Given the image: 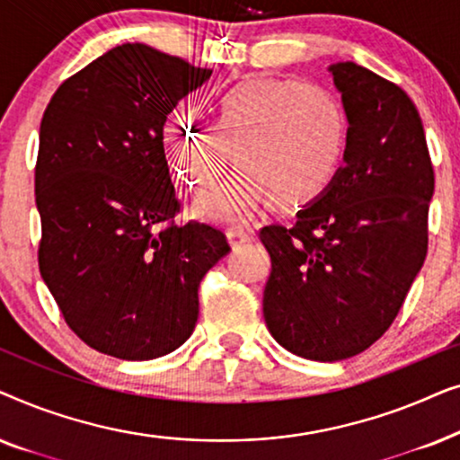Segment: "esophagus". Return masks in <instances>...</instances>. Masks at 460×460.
Here are the masks:
<instances>
[{
    "mask_svg": "<svg viewBox=\"0 0 460 460\" xmlns=\"http://www.w3.org/2000/svg\"><path fill=\"white\" fill-rule=\"evenodd\" d=\"M251 238H253L251 230L243 228V226H232V228H228V241L232 247H241V244L249 243Z\"/></svg>",
    "mask_w": 460,
    "mask_h": 460,
    "instance_id": "1",
    "label": "esophagus"
}]
</instances>
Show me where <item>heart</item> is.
I'll use <instances>...</instances> for the list:
<instances>
[{"label":"heart","instance_id":"1","mask_svg":"<svg viewBox=\"0 0 460 460\" xmlns=\"http://www.w3.org/2000/svg\"><path fill=\"white\" fill-rule=\"evenodd\" d=\"M349 115L329 87L297 79H249L219 93L213 125L173 119L163 144L175 180L211 188L234 155L238 172L199 199L194 211L216 222L247 219L272 197L305 205L329 190L349 146Z\"/></svg>","mask_w":460,"mask_h":460}]
</instances>
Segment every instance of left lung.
<instances>
[{
	"label": "left lung",
	"instance_id": "1",
	"mask_svg": "<svg viewBox=\"0 0 460 460\" xmlns=\"http://www.w3.org/2000/svg\"><path fill=\"white\" fill-rule=\"evenodd\" d=\"M349 115V146L329 190L291 226L260 230L272 260L263 318L282 348L337 362L398 316L427 255L433 167L406 92L356 62L329 66Z\"/></svg>",
	"mask_w": 460,
	"mask_h": 460
}]
</instances>
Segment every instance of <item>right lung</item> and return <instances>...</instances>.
Masks as SVG:
<instances>
[{
	"mask_svg": "<svg viewBox=\"0 0 460 460\" xmlns=\"http://www.w3.org/2000/svg\"><path fill=\"white\" fill-rule=\"evenodd\" d=\"M144 43H123L66 79L40 128V272L75 335L121 360L178 349L199 285L228 255L224 232L180 211L163 125L211 77Z\"/></svg>",
	"mask_w": 460,
	"mask_h": 460,
	"instance_id": "add662e5",
	"label": "right lung"
}]
</instances>
